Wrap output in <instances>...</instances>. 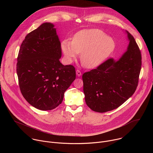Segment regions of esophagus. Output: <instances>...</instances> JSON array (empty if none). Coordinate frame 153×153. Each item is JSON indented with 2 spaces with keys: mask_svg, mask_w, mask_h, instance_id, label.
I'll list each match as a JSON object with an SVG mask.
<instances>
[{
  "mask_svg": "<svg viewBox=\"0 0 153 153\" xmlns=\"http://www.w3.org/2000/svg\"><path fill=\"white\" fill-rule=\"evenodd\" d=\"M76 74H77V76H81V74H82V73H81V72H80V71H79V70H76Z\"/></svg>",
  "mask_w": 153,
  "mask_h": 153,
  "instance_id": "34e87169",
  "label": "esophagus"
}]
</instances>
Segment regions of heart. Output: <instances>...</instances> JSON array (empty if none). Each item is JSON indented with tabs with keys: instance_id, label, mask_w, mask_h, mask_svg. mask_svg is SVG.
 Returning a JSON list of instances; mask_svg holds the SVG:
<instances>
[{
	"instance_id": "heart-1",
	"label": "heart",
	"mask_w": 153,
	"mask_h": 153,
	"mask_svg": "<svg viewBox=\"0 0 153 153\" xmlns=\"http://www.w3.org/2000/svg\"><path fill=\"white\" fill-rule=\"evenodd\" d=\"M116 42L98 29H86L77 32L72 41L63 40L60 47L65 60L70 63L80 53V60L87 68L101 65L114 53Z\"/></svg>"
}]
</instances>
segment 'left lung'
<instances>
[{
	"label": "left lung",
	"instance_id": "1",
	"mask_svg": "<svg viewBox=\"0 0 153 153\" xmlns=\"http://www.w3.org/2000/svg\"><path fill=\"white\" fill-rule=\"evenodd\" d=\"M129 44L118 60L110 59L82 76L85 102L90 109L105 113L116 109L134 93L142 57L133 37L125 31Z\"/></svg>",
	"mask_w": 153,
	"mask_h": 153
}]
</instances>
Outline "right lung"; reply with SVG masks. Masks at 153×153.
Returning a JSON list of instances; mask_svg holds the SVG:
<instances>
[{
	"label": "right lung",
	"instance_id": "add662e5",
	"mask_svg": "<svg viewBox=\"0 0 153 153\" xmlns=\"http://www.w3.org/2000/svg\"><path fill=\"white\" fill-rule=\"evenodd\" d=\"M60 42L54 25L45 22L28 34L22 43L17 63L20 91L40 110H51L62 102L76 79L73 65H63Z\"/></svg>",
	"mask_w": 153,
	"mask_h": 153
}]
</instances>
